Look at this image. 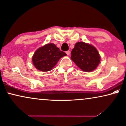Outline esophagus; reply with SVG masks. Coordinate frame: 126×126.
Returning <instances> with one entry per match:
<instances>
[{
    "label": "esophagus",
    "instance_id": "34e87169",
    "mask_svg": "<svg viewBox=\"0 0 126 126\" xmlns=\"http://www.w3.org/2000/svg\"><path fill=\"white\" fill-rule=\"evenodd\" d=\"M70 52L69 50H67V51L66 52V53L67 55H70Z\"/></svg>",
    "mask_w": 126,
    "mask_h": 126
}]
</instances>
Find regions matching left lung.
I'll list each match as a JSON object with an SVG mask.
<instances>
[{
  "mask_svg": "<svg viewBox=\"0 0 126 126\" xmlns=\"http://www.w3.org/2000/svg\"><path fill=\"white\" fill-rule=\"evenodd\" d=\"M71 54V60L82 70L87 72L94 70L101 60L98 50L94 47L82 42L75 44Z\"/></svg>",
  "mask_w": 126,
  "mask_h": 126,
  "instance_id": "obj_1",
  "label": "left lung"
}]
</instances>
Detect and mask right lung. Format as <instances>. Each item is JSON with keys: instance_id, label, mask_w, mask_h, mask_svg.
Listing matches in <instances>:
<instances>
[{"instance_id": "1", "label": "right lung", "mask_w": 126, "mask_h": 126, "mask_svg": "<svg viewBox=\"0 0 126 126\" xmlns=\"http://www.w3.org/2000/svg\"><path fill=\"white\" fill-rule=\"evenodd\" d=\"M66 55V54L60 50L55 44H48L36 50L32 57V62L39 70L50 71L60 59Z\"/></svg>"}]
</instances>
